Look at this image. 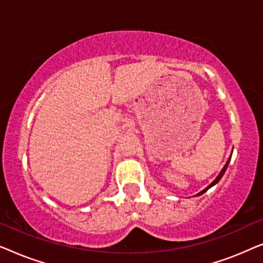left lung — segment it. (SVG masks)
<instances>
[{
  "instance_id": "8db88e82",
  "label": "left lung",
  "mask_w": 263,
  "mask_h": 263,
  "mask_svg": "<svg viewBox=\"0 0 263 263\" xmlns=\"http://www.w3.org/2000/svg\"><path fill=\"white\" fill-rule=\"evenodd\" d=\"M232 151H233V148H232ZM231 156H232V153H231ZM231 156H230V158H229V159H228V161H226V164L224 165V167H222V168H221V171H220V172H219V175L217 176V178H215V179H214V181H213V182H212L210 185H208V186H206V188H204V189L202 190V192H200L199 194H196V195H195V196H200V195H202V194H203V193H206L208 189H210V188H212V186H213V185H215V184H217V183H218L219 181H220V179H221V177H222V176H224V174H225L226 168H228V166H229V163H230V160H231Z\"/></svg>"
}]
</instances>
